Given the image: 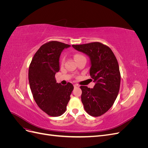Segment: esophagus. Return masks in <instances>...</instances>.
<instances>
[{
    "label": "esophagus",
    "instance_id": "obj_1",
    "mask_svg": "<svg viewBox=\"0 0 148 148\" xmlns=\"http://www.w3.org/2000/svg\"><path fill=\"white\" fill-rule=\"evenodd\" d=\"M73 86H74V88H79V85L77 84H75L73 85Z\"/></svg>",
    "mask_w": 148,
    "mask_h": 148
}]
</instances>
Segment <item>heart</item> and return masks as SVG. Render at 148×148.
Masks as SVG:
<instances>
[{"mask_svg":"<svg viewBox=\"0 0 148 148\" xmlns=\"http://www.w3.org/2000/svg\"><path fill=\"white\" fill-rule=\"evenodd\" d=\"M81 57H84L82 55H80V54H75L74 56L75 60H77V59H79V58H81Z\"/></svg>","mask_w":148,"mask_h":148,"instance_id":"obj_1","label":"heart"}]
</instances>
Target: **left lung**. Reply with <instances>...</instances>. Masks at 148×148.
Segmentation results:
<instances>
[{
	"instance_id": "obj_1",
	"label": "left lung",
	"mask_w": 148,
	"mask_h": 148,
	"mask_svg": "<svg viewBox=\"0 0 148 148\" xmlns=\"http://www.w3.org/2000/svg\"><path fill=\"white\" fill-rule=\"evenodd\" d=\"M72 47L87 55L90 60L89 74L95 85L93 88L80 86L81 98L86 112L93 117H99L112 106L118 96L120 73L117 60L111 49L101 42Z\"/></svg>"
}]
</instances>
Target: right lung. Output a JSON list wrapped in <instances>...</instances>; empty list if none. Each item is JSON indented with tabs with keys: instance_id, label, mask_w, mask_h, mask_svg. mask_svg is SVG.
<instances>
[{
	"instance_id": "right-lung-1",
	"label": "right lung",
	"mask_w": 148,
	"mask_h": 148,
	"mask_svg": "<svg viewBox=\"0 0 148 148\" xmlns=\"http://www.w3.org/2000/svg\"><path fill=\"white\" fill-rule=\"evenodd\" d=\"M70 47L59 41L44 44L36 52L29 67L28 79L34 99L40 109L52 117L65 112L73 89L71 83L62 85L55 79L60 70L61 53Z\"/></svg>"
}]
</instances>
